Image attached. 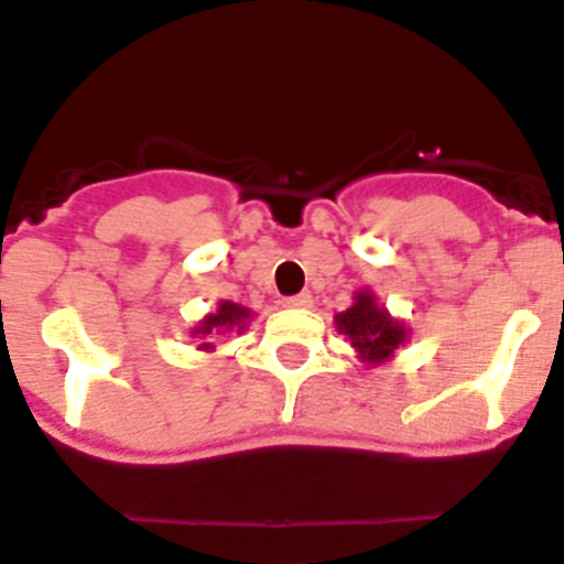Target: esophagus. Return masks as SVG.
Masks as SVG:
<instances>
[{"instance_id": "1", "label": "esophagus", "mask_w": 564, "mask_h": 564, "mask_svg": "<svg viewBox=\"0 0 564 564\" xmlns=\"http://www.w3.org/2000/svg\"><path fill=\"white\" fill-rule=\"evenodd\" d=\"M285 307H293V311H305V307H314V296H311V293H296V296H288Z\"/></svg>"}]
</instances>
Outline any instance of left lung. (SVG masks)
Segmentation results:
<instances>
[{
  "label": "left lung",
  "instance_id": "1",
  "mask_svg": "<svg viewBox=\"0 0 564 564\" xmlns=\"http://www.w3.org/2000/svg\"><path fill=\"white\" fill-rule=\"evenodd\" d=\"M334 325L341 336H348L350 348L365 365L391 362L397 350L405 348L411 339V328H405L402 319L391 316L388 307L379 305L377 293L368 288L354 293V305L336 314Z\"/></svg>",
  "mask_w": 564,
  "mask_h": 564
}]
</instances>
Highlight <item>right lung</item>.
<instances>
[{"label":"right lung","instance_id":"right-lung-1","mask_svg":"<svg viewBox=\"0 0 564 564\" xmlns=\"http://www.w3.org/2000/svg\"><path fill=\"white\" fill-rule=\"evenodd\" d=\"M250 319H253V311H250V307L236 305V302H230V300H219L216 302V311H210V314L202 316L194 328H191V336L199 341L196 348L205 350V354H210V350L216 348L214 341H210V336L234 334V330L236 334H242V330L248 328Z\"/></svg>","mask_w":564,"mask_h":564}]
</instances>
